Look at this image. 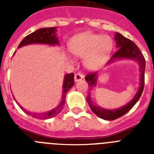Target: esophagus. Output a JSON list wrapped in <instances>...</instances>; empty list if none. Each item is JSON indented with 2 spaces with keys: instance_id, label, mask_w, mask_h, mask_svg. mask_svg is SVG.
Listing matches in <instances>:
<instances>
[{
  "instance_id": "34e87169",
  "label": "esophagus",
  "mask_w": 154,
  "mask_h": 154,
  "mask_svg": "<svg viewBox=\"0 0 154 154\" xmlns=\"http://www.w3.org/2000/svg\"><path fill=\"white\" fill-rule=\"evenodd\" d=\"M83 78H84V75H82V73L81 72H78L75 75V82L80 81V80L82 79Z\"/></svg>"
}]
</instances>
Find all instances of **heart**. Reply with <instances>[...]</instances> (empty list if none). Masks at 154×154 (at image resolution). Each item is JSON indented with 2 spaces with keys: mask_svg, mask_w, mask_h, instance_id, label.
Masks as SVG:
<instances>
[{
  "mask_svg": "<svg viewBox=\"0 0 154 154\" xmlns=\"http://www.w3.org/2000/svg\"><path fill=\"white\" fill-rule=\"evenodd\" d=\"M69 47L75 56L86 57V65L93 68L109 55L112 50V41L106 35L82 33L73 38Z\"/></svg>",
  "mask_w": 154,
  "mask_h": 154,
  "instance_id": "b5f03b06",
  "label": "heart"
}]
</instances>
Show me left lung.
I'll use <instances>...</instances> for the list:
<instances>
[{"label":"left lung","mask_w":154,"mask_h":154,"mask_svg":"<svg viewBox=\"0 0 154 154\" xmlns=\"http://www.w3.org/2000/svg\"><path fill=\"white\" fill-rule=\"evenodd\" d=\"M114 38H115L116 44V48H118V50L112 55L111 58L109 60L107 65L113 63L115 61L118 60V59H124V58L126 59H126L135 60L136 62H138L139 65H140V87H139L138 91L131 101L125 105L124 106L116 109H106L98 106L92 103L90 94H88L86 99L89 106H90L91 110L97 116L105 119V120H114V119H118L127 113L140 99L144 88V72H145V68H146V62H145V58L141 53L140 50L134 42L125 38L121 34L116 33ZM97 75V72H91L85 75V80L88 82L89 86L91 87V89H92L94 86H96Z\"/></svg>","instance_id":"left-lung-1"}]
</instances>
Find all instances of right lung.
Listing matches in <instances>:
<instances>
[{
  "label": "right lung",
  "instance_id": "obj_1",
  "mask_svg": "<svg viewBox=\"0 0 154 154\" xmlns=\"http://www.w3.org/2000/svg\"><path fill=\"white\" fill-rule=\"evenodd\" d=\"M30 44H45L49 45H59V40L56 36V27H52V28H40L37 30L33 33L30 34L28 36H26L19 44L18 48H21L22 46L27 45ZM63 82V92H62V98L60 103L58 104V106L53 109L51 111L45 112H42V113H35V112H27L26 109H24L21 106H20L21 109L26 112L28 115L32 116L33 117L37 119H45L52 118L58 115L63 109L64 105L65 103V96L69 89L74 85V74L73 73H69L66 74L64 77ZM18 104V103H17Z\"/></svg>",
  "mask_w": 154,
  "mask_h": 154
}]
</instances>
